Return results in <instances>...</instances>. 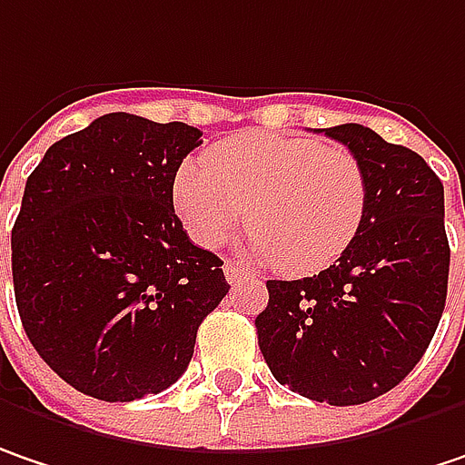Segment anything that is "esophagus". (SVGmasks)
Instances as JSON below:
<instances>
[{"label": "esophagus", "mask_w": 465, "mask_h": 465, "mask_svg": "<svg viewBox=\"0 0 465 465\" xmlns=\"http://www.w3.org/2000/svg\"><path fill=\"white\" fill-rule=\"evenodd\" d=\"M223 273H226V282L229 284H239V282H244V279H255V273H250V271H244L239 262H233V260H226L223 262Z\"/></svg>", "instance_id": "obj_1"}]
</instances>
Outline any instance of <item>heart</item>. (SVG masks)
Masks as SVG:
<instances>
[{
	"label": "heart",
	"mask_w": 465,
	"mask_h": 465,
	"mask_svg": "<svg viewBox=\"0 0 465 465\" xmlns=\"http://www.w3.org/2000/svg\"><path fill=\"white\" fill-rule=\"evenodd\" d=\"M173 207L200 247H218L244 223L247 252L305 276L352 247L369 213L363 163L313 136L242 131L192 157L173 176Z\"/></svg>",
	"instance_id": "heart-1"
}]
</instances>
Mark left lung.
Here are the masks:
<instances>
[{
    "label": "left lung",
    "mask_w": 465,
    "mask_h": 465,
    "mask_svg": "<svg viewBox=\"0 0 465 465\" xmlns=\"http://www.w3.org/2000/svg\"><path fill=\"white\" fill-rule=\"evenodd\" d=\"M323 134L363 163L366 223L318 276L271 279L255 329L279 384L315 402L361 405L416 369L442 318L450 271L445 189L421 154L366 125Z\"/></svg>",
    "instance_id": "left-lung-1"
}]
</instances>
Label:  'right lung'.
Returning <instances> with one entry per match:
<instances>
[{
	"label": "right lung",
	"instance_id": "add662e5",
	"mask_svg": "<svg viewBox=\"0 0 465 465\" xmlns=\"http://www.w3.org/2000/svg\"><path fill=\"white\" fill-rule=\"evenodd\" d=\"M200 136L110 113L54 142L25 181L17 313L44 363L84 395L131 402L168 390L229 292L223 260L192 244L173 210V176Z\"/></svg>",
	"mask_w": 465,
	"mask_h": 465
}]
</instances>
